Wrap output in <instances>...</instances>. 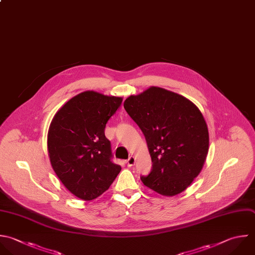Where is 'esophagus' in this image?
I'll return each instance as SVG.
<instances>
[{
  "instance_id": "1",
  "label": "esophagus",
  "mask_w": 255,
  "mask_h": 255,
  "mask_svg": "<svg viewBox=\"0 0 255 255\" xmlns=\"http://www.w3.org/2000/svg\"><path fill=\"white\" fill-rule=\"evenodd\" d=\"M135 163V157L134 156H129L128 157V159L127 160V164H128V166H132L133 164Z\"/></svg>"
}]
</instances>
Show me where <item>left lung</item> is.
<instances>
[{
	"label": "left lung",
	"instance_id": "1",
	"mask_svg": "<svg viewBox=\"0 0 255 255\" xmlns=\"http://www.w3.org/2000/svg\"><path fill=\"white\" fill-rule=\"evenodd\" d=\"M124 108L141 129L151 156V170L140 176L157 193L182 192L198 175L208 151V129L198 108L186 98L151 87L128 97Z\"/></svg>",
	"mask_w": 255,
	"mask_h": 255
}]
</instances>
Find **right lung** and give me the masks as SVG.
<instances>
[{
  "label": "right lung",
  "mask_w": 255,
  "mask_h": 255,
  "mask_svg": "<svg viewBox=\"0 0 255 255\" xmlns=\"http://www.w3.org/2000/svg\"><path fill=\"white\" fill-rule=\"evenodd\" d=\"M122 98L84 92L54 117L48 133L51 164L63 184L77 197L93 200L109 189L122 167L112 161L108 121Z\"/></svg>",
  "instance_id": "right-lung-1"
}]
</instances>
